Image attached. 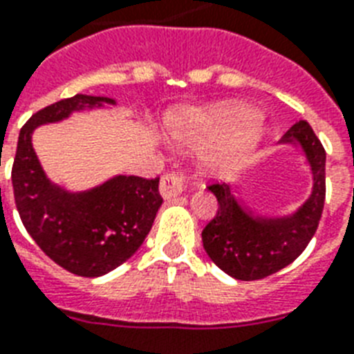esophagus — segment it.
Returning <instances> with one entry per match:
<instances>
[{
    "label": "esophagus",
    "instance_id": "34e87169",
    "mask_svg": "<svg viewBox=\"0 0 354 354\" xmlns=\"http://www.w3.org/2000/svg\"><path fill=\"white\" fill-rule=\"evenodd\" d=\"M186 186V175L180 171V169H171V171H166L160 179V195L164 199H171V197H177L180 192L185 190Z\"/></svg>",
    "mask_w": 354,
    "mask_h": 354
}]
</instances>
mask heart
I'll list each match as a JSON object with an SVG mask.
<instances>
[{
    "instance_id": "b5f03b06",
    "label": "heart",
    "mask_w": 354,
    "mask_h": 354,
    "mask_svg": "<svg viewBox=\"0 0 354 354\" xmlns=\"http://www.w3.org/2000/svg\"><path fill=\"white\" fill-rule=\"evenodd\" d=\"M171 131L194 146H208L203 162L210 171L228 175L243 168L259 148L265 128L239 102H219L190 109L175 118Z\"/></svg>"
}]
</instances>
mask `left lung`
Returning <instances> with one entry per match:
<instances>
[{"label":"left lung","mask_w":354,"mask_h":354,"mask_svg":"<svg viewBox=\"0 0 354 354\" xmlns=\"http://www.w3.org/2000/svg\"><path fill=\"white\" fill-rule=\"evenodd\" d=\"M281 142H299L313 169V194L292 217L261 219L243 210L230 188L212 183L217 212L203 230V247L217 267L243 281L263 279L292 263L315 236L325 203V149L305 120H298Z\"/></svg>","instance_id":"8db88e82"}]
</instances>
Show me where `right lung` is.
<instances>
[{"mask_svg": "<svg viewBox=\"0 0 354 354\" xmlns=\"http://www.w3.org/2000/svg\"><path fill=\"white\" fill-rule=\"evenodd\" d=\"M100 104L113 100L76 95L34 113L19 131L10 175L25 230L56 265L84 278H97L128 261L162 205L159 177L120 175L86 194H67L47 180L30 142L34 128Z\"/></svg>", "mask_w": 354, "mask_h": 354, "instance_id": "1", "label": "right lung"}]
</instances>
